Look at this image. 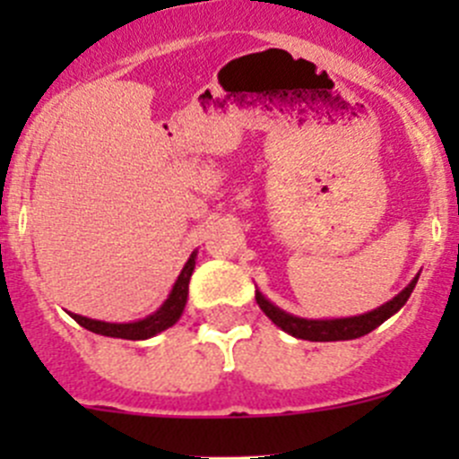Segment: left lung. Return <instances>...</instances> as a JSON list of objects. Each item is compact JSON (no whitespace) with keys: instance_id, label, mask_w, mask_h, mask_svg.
I'll use <instances>...</instances> for the list:
<instances>
[{"instance_id":"8db88e82","label":"left lung","mask_w":459,"mask_h":459,"mask_svg":"<svg viewBox=\"0 0 459 459\" xmlns=\"http://www.w3.org/2000/svg\"><path fill=\"white\" fill-rule=\"evenodd\" d=\"M418 277L415 275L411 280V284L406 289H402L400 293L395 295L393 299H388L386 304L382 307L373 308V311L362 313V316H353V317H333V319H307V317H298L290 316V313L281 311L280 307L271 302L268 298H264L259 293V289L255 290V299L266 317L271 319L275 326H280L281 331L289 333V335L298 337V340H308V342H342V340H358V337L368 335V333L375 331L379 324L386 322L388 317L395 316L402 307L406 304V299L411 298L413 293L415 284H418Z\"/></svg>"}]
</instances>
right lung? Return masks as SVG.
<instances>
[{
  "label": "right lung",
  "instance_id": "right-lung-1",
  "mask_svg": "<svg viewBox=\"0 0 459 459\" xmlns=\"http://www.w3.org/2000/svg\"><path fill=\"white\" fill-rule=\"evenodd\" d=\"M195 259L197 251H193L188 262L184 264L182 273H179L178 280H175L169 298L164 299V304H161L155 313H151V316H146L143 319H135V322H101V319H91L71 311H68V316L75 319L80 326L97 333V335L119 337V340H148V337H155L157 333L170 328L179 317H182L184 307H186L188 299V281H191L193 271H195Z\"/></svg>",
  "mask_w": 459,
  "mask_h": 459
}]
</instances>
